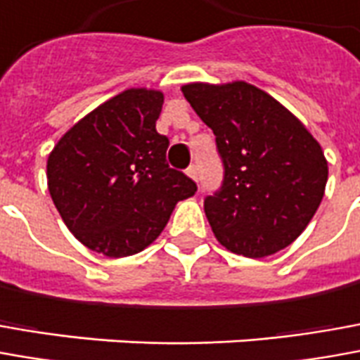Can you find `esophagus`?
Masks as SVG:
<instances>
[{
  "label": "esophagus",
  "instance_id": "esophagus-1",
  "mask_svg": "<svg viewBox=\"0 0 360 360\" xmlns=\"http://www.w3.org/2000/svg\"><path fill=\"white\" fill-rule=\"evenodd\" d=\"M186 172H188V176H190V178L198 180V166H195V165L188 166V170H186Z\"/></svg>",
  "mask_w": 360,
  "mask_h": 360
}]
</instances>
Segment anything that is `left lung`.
I'll return each mask as SVG.
<instances>
[{
	"label": "left lung",
	"instance_id": "8db88e82",
	"mask_svg": "<svg viewBox=\"0 0 360 360\" xmlns=\"http://www.w3.org/2000/svg\"><path fill=\"white\" fill-rule=\"evenodd\" d=\"M182 91L213 131L223 165L219 190L204 200L213 235L249 259L282 251L321 204L327 160L319 143L288 109L247 82L188 84Z\"/></svg>",
	"mask_w": 360,
	"mask_h": 360
}]
</instances>
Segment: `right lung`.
Wrapping results in <instances>:
<instances>
[{
	"instance_id": "add662e5",
	"label": "right lung",
	"mask_w": 360,
	"mask_h": 360,
	"mask_svg": "<svg viewBox=\"0 0 360 360\" xmlns=\"http://www.w3.org/2000/svg\"><path fill=\"white\" fill-rule=\"evenodd\" d=\"M162 94L125 90L78 121L49 156L52 202L88 249L105 257L143 251L198 186L170 168L156 131Z\"/></svg>"
}]
</instances>
